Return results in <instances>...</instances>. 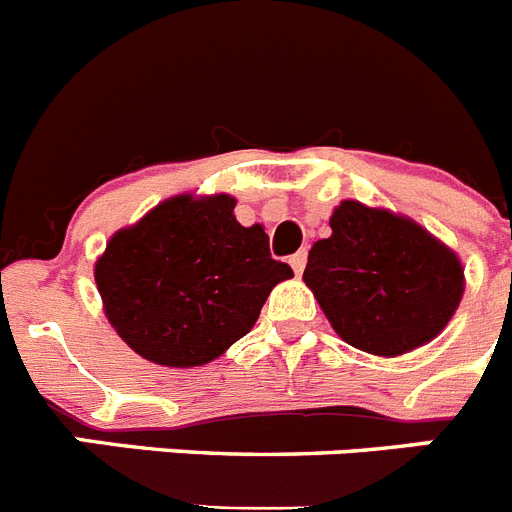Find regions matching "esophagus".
Returning <instances> with one entry per match:
<instances>
[{"instance_id": "1", "label": "esophagus", "mask_w": 512, "mask_h": 512, "mask_svg": "<svg viewBox=\"0 0 512 512\" xmlns=\"http://www.w3.org/2000/svg\"><path fill=\"white\" fill-rule=\"evenodd\" d=\"M289 264H292L295 274H302V269H305L307 264V251H297L295 256H289Z\"/></svg>"}]
</instances>
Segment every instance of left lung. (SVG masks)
I'll list each match as a JSON object with an SVG mask.
<instances>
[{"mask_svg":"<svg viewBox=\"0 0 512 512\" xmlns=\"http://www.w3.org/2000/svg\"><path fill=\"white\" fill-rule=\"evenodd\" d=\"M333 235L302 274L333 330L354 348L400 356L436 338L464 292L456 253L408 217L341 202Z\"/></svg>","mask_w":512,"mask_h":512,"instance_id":"obj_1","label":"left lung"}]
</instances>
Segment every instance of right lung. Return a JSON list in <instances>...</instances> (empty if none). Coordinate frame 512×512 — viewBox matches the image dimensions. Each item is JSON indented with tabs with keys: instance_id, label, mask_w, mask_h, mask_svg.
<instances>
[{
	"instance_id": "1",
	"label": "right lung",
	"mask_w": 512,
	"mask_h": 512,
	"mask_svg": "<svg viewBox=\"0 0 512 512\" xmlns=\"http://www.w3.org/2000/svg\"><path fill=\"white\" fill-rule=\"evenodd\" d=\"M233 207L228 194H184L112 235L94 279L135 354L182 369L207 364L246 336L271 289L295 274L271 259L264 228H243Z\"/></svg>"
}]
</instances>
